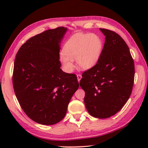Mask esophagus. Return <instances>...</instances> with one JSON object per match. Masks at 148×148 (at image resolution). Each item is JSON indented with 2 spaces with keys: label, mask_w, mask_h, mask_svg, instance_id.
Returning a JSON list of instances; mask_svg holds the SVG:
<instances>
[{
  "label": "esophagus",
  "mask_w": 148,
  "mask_h": 148,
  "mask_svg": "<svg viewBox=\"0 0 148 148\" xmlns=\"http://www.w3.org/2000/svg\"><path fill=\"white\" fill-rule=\"evenodd\" d=\"M77 77L78 81H79V82L81 79V78H82V76H81V74H77Z\"/></svg>",
  "instance_id": "1"
}]
</instances>
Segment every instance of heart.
<instances>
[{"instance_id": "b5f03b06", "label": "heart", "mask_w": 148, "mask_h": 148, "mask_svg": "<svg viewBox=\"0 0 148 148\" xmlns=\"http://www.w3.org/2000/svg\"><path fill=\"white\" fill-rule=\"evenodd\" d=\"M103 47V39L98 34H76L65 43L63 51L60 53V61L67 72L73 71L75 58L79 68L89 69L98 62Z\"/></svg>"}]
</instances>
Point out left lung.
<instances>
[{"instance_id": "1", "label": "left lung", "mask_w": 148, "mask_h": 148, "mask_svg": "<svg viewBox=\"0 0 148 148\" xmlns=\"http://www.w3.org/2000/svg\"><path fill=\"white\" fill-rule=\"evenodd\" d=\"M106 36L97 64L84 72L79 84L85 92L84 104L95 118L111 117L120 111L131 95L134 85V60L126 42L118 34L104 29Z\"/></svg>"}]
</instances>
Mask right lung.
<instances>
[{"instance_id": "add662e5", "label": "right lung", "mask_w": 148, "mask_h": 148, "mask_svg": "<svg viewBox=\"0 0 148 148\" xmlns=\"http://www.w3.org/2000/svg\"><path fill=\"white\" fill-rule=\"evenodd\" d=\"M67 28L49 29L31 37L16 55L12 84L25 113L37 123L51 125L65 117L79 88L74 74L63 72L60 42Z\"/></svg>"}]
</instances>
